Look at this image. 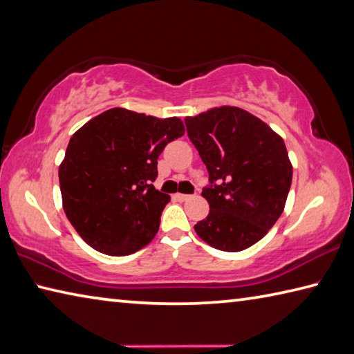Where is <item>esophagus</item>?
Wrapping results in <instances>:
<instances>
[{
    "instance_id": "obj_1",
    "label": "esophagus",
    "mask_w": 354,
    "mask_h": 354,
    "mask_svg": "<svg viewBox=\"0 0 354 354\" xmlns=\"http://www.w3.org/2000/svg\"><path fill=\"white\" fill-rule=\"evenodd\" d=\"M176 197L180 200V202H186V200L191 198V196L188 194H176Z\"/></svg>"
}]
</instances>
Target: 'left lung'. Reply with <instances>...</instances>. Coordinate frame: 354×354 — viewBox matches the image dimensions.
<instances>
[{
	"instance_id": "obj_1",
	"label": "left lung",
	"mask_w": 354,
	"mask_h": 354,
	"mask_svg": "<svg viewBox=\"0 0 354 354\" xmlns=\"http://www.w3.org/2000/svg\"><path fill=\"white\" fill-rule=\"evenodd\" d=\"M185 123L211 182L202 191L209 214L194 225L197 236L220 251L250 248L277 222L288 197L292 165L282 137L236 106L200 112Z\"/></svg>"
}]
</instances>
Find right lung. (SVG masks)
<instances>
[{
  "instance_id": "right-lung-1",
  "label": "right lung",
  "mask_w": 354,
  "mask_h": 354,
  "mask_svg": "<svg viewBox=\"0 0 354 354\" xmlns=\"http://www.w3.org/2000/svg\"><path fill=\"white\" fill-rule=\"evenodd\" d=\"M185 134L177 117L157 118L112 108L69 140L58 178L63 209L86 243L128 256L156 237L171 197L154 188L157 158Z\"/></svg>"
}]
</instances>
